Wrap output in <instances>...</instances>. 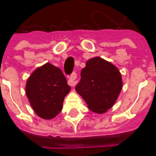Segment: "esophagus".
<instances>
[{"mask_svg": "<svg viewBox=\"0 0 156 156\" xmlns=\"http://www.w3.org/2000/svg\"><path fill=\"white\" fill-rule=\"evenodd\" d=\"M76 79H77V74L75 72H73L71 75L70 78H69V80H68V84L71 85V86H74V85L77 84Z\"/></svg>", "mask_w": 156, "mask_h": 156, "instance_id": "34e87169", "label": "esophagus"}]
</instances>
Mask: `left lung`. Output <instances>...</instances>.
I'll return each mask as SVG.
<instances>
[{"instance_id": "1", "label": "left lung", "mask_w": 156, "mask_h": 156, "mask_svg": "<svg viewBox=\"0 0 156 156\" xmlns=\"http://www.w3.org/2000/svg\"><path fill=\"white\" fill-rule=\"evenodd\" d=\"M75 89L91 111L104 113L117 100L122 89V78L115 65L97 57L86 62Z\"/></svg>"}]
</instances>
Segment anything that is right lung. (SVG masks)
<instances>
[{"label":"right lung","instance_id":"obj_1","mask_svg":"<svg viewBox=\"0 0 156 156\" xmlns=\"http://www.w3.org/2000/svg\"><path fill=\"white\" fill-rule=\"evenodd\" d=\"M70 91L62 71L50 63L36 69L26 83V95L31 107L44 119L55 118L61 112Z\"/></svg>","mask_w":156,"mask_h":156}]
</instances>
